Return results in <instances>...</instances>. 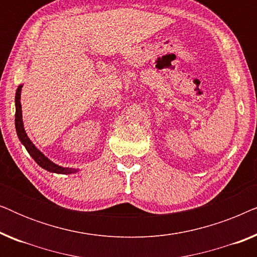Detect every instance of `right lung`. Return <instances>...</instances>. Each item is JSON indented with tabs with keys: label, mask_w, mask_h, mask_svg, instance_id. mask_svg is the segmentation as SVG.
<instances>
[{
	"label": "right lung",
	"mask_w": 257,
	"mask_h": 257,
	"mask_svg": "<svg viewBox=\"0 0 257 257\" xmlns=\"http://www.w3.org/2000/svg\"><path fill=\"white\" fill-rule=\"evenodd\" d=\"M23 85H20L16 90V96H15V105H16V113H15V127L17 136L21 140V143L23 144L24 147H26L28 152L33 159L36 161V163L40 165L42 168L47 170L49 172H52V173H58V174H71L77 172V170H73V168H68V167H62L58 166L48 159L47 157L44 156L43 153L41 152L40 150L36 149V146L31 143V140L28 138L26 131H24L23 127V121H22V107H21V90H22Z\"/></svg>",
	"instance_id": "right-lung-1"
}]
</instances>
